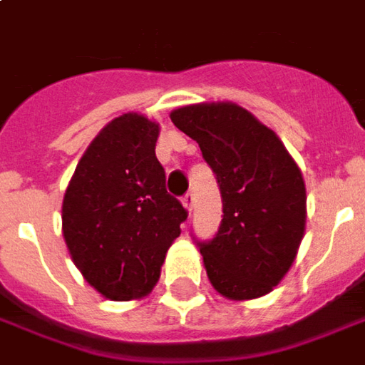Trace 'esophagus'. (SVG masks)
Here are the masks:
<instances>
[{
    "label": "esophagus",
    "mask_w": 365,
    "mask_h": 365,
    "mask_svg": "<svg viewBox=\"0 0 365 365\" xmlns=\"http://www.w3.org/2000/svg\"><path fill=\"white\" fill-rule=\"evenodd\" d=\"M183 205H185V209H193L195 207V193H191V191H187L185 195H183Z\"/></svg>",
    "instance_id": "esophagus-1"
}]
</instances>
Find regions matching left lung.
I'll return each instance as SVG.
<instances>
[{
  "label": "left lung",
  "mask_w": 365,
  "mask_h": 365,
  "mask_svg": "<svg viewBox=\"0 0 365 365\" xmlns=\"http://www.w3.org/2000/svg\"><path fill=\"white\" fill-rule=\"evenodd\" d=\"M172 122L200 144L221 191L217 233L197 241L211 284L233 300L271 292L304 235L307 190L298 165L271 128L233 103L183 106Z\"/></svg>",
  "instance_id": "obj_1"
}]
</instances>
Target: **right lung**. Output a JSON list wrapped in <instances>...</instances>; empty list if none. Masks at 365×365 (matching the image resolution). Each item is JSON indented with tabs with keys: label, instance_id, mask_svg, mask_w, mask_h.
<instances>
[{
	"label": "right lung",
	"instance_id": "1",
	"mask_svg": "<svg viewBox=\"0 0 365 365\" xmlns=\"http://www.w3.org/2000/svg\"><path fill=\"white\" fill-rule=\"evenodd\" d=\"M156 122L122 114L86 148L63 200V237L86 282L110 300L146 297L187 209L165 190Z\"/></svg>",
	"mask_w": 365,
	"mask_h": 365
}]
</instances>
